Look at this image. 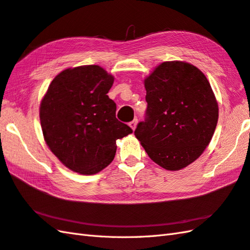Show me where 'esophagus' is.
Instances as JSON below:
<instances>
[{"label":"esophagus","instance_id":"esophagus-1","mask_svg":"<svg viewBox=\"0 0 250 250\" xmlns=\"http://www.w3.org/2000/svg\"><path fill=\"white\" fill-rule=\"evenodd\" d=\"M137 123H138V120L137 119H135L133 121H131L130 123H129V126L131 127V129H133L135 130L136 129V127H137Z\"/></svg>","mask_w":250,"mask_h":250}]
</instances>
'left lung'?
Segmentation results:
<instances>
[{"instance_id": "1", "label": "left lung", "mask_w": 250, "mask_h": 250, "mask_svg": "<svg viewBox=\"0 0 250 250\" xmlns=\"http://www.w3.org/2000/svg\"><path fill=\"white\" fill-rule=\"evenodd\" d=\"M144 86L147 108L135 136L151 160L178 171L211 141L218 120L214 93L202 71L182 62H162Z\"/></svg>"}]
</instances>
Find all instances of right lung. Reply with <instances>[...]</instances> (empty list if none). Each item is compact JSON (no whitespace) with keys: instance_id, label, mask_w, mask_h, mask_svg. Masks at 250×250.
<instances>
[{"instance_id":"add662e5","label":"right lung","mask_w":250,"mask_h":250,"mask_svg":"<svg viewBox=\"0 0 250 250\" xmlns=\"http://www.w3.org/2000/svg\"><path fill=\"white\" fill-rule=\"evenodd\" d=\"M114 78L99 65L66 69L53 79L40 105L44 140L72 171L99 173L111 163L117 140L132 129L115 118L108 91Z\"/></svg>"}]
</instances>
